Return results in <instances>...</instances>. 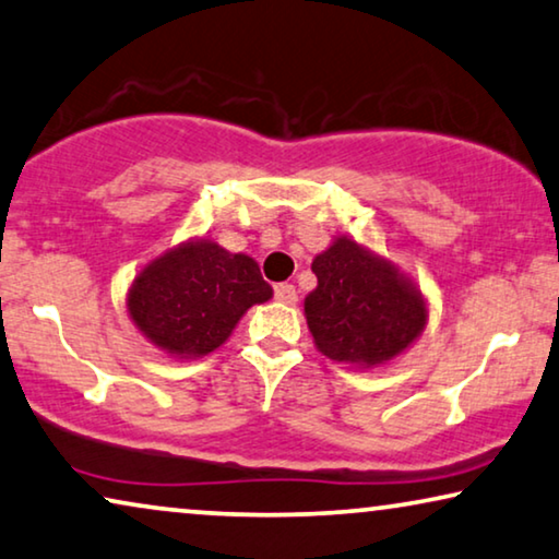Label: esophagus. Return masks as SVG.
Wrapping results in <instances>:
<instances>
[{
	"label": "esophagus",
	"instance_id": "1",
	"mask_svg": "<svg viewBox=\"0 0 559 559\" xmlns=\"http://www.w3.org/2000/svg\"><path fill=\"white\" fill-rule=\"evenodd\" d=\"M274 299L285 305H295L297 302L295 285H289V282H280V285H274Z\"/></svg>",
	"mask_w": 559,
	"mask_h": 559
}]
</instances>
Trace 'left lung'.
Returning <instances> with one entry per match:
<instances>
[{
	"label": "left lung",
	"mask_w": 559,
	"mask_h": 559,
	"mask_svg": "<svg viewBox=\"0 0 559 559\" xmlns=\"http://www.w3.org/2000/svg\"><path fill=\"white\" fill-rule=\"evenodd\" d=\"M314 293L305 314L314 345L330 360L376 366L414 343L426 325V305L393 264L340 237L314 257Z\"/></svg>",
	"instance_id": "left-lung-1"
}]
</instances>
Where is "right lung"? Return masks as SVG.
<instances>
[{
    "label": "right lung",
    "mask_w": 559,
    "mask_h": 559,
    "mask_svg": "<svg viewBox=\"0 0 559 559\" xmlns=\"http://www.w3.org/2000/svg\"><path fill=\"white\" fill-rule=\"evenodd\" d=\"M270 297L272 287L252 257L201 239L145 266L128 295V310L160 350L199 358L231 335L249 307Z\"/></svg>",
    "instance_id": "add662e5"
}]
</instances>
